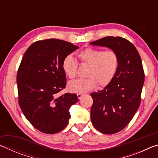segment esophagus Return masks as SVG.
I'll use <instances>...</instances> for the list:
<instances>
[{"label": "esophagus", "mask_w": 158, "mask_h": 158, "mask_svg": "<svg viewBox=\"0 0 158 158\" xmlns=\"http://www.w3.org/2000/svg\"><path fill=\"white\" fill-rule=\"evenodd\" d=\"M84 94H83V93H78V94H77V97H78L79 100H81V97H82V96H84Z\"/></svg>", "instance_id": "34e87169"}]
</instances>
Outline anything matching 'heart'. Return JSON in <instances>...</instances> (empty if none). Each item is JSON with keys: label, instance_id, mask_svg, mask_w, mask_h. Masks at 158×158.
Masks as SVG:
<instances>
[{"label": "heart", "instance_id": "heart-1", "mask_svg": "<svg viewBox=\"0 0 158 158\" xmlns=\"http://www.w3.org/2000/svg\"><path fill=\"white\" fill-rule=\"evenodd\" d=\"M80 62L89 65L86 77L70 81L68 88L73 93H85L95 89L97 84L100 86L109 84L115 76L119 65V58L114 50L103 51L100 49L89 47L78 54ZM63 69L69 78L74 79L77 75L78 63L72 55L64 58Z\"/></svg>", "mask_w": 158, "mask_h": 158}]
</instances>
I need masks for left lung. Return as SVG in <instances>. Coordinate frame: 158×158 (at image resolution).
Here are the masks:
<instances>
[{
  "mask_svg": "<svg viewBox=\"0 0 158 158\" xmlns=\"http://www.w3.org/2000/svg\"><path fill=\"white\" fill-rule=\"evenodd\" d=\"M117 53L119 65L113 79L102 90L92 93L91 122L100 132L111 135L129 124L141 102L144 72L136 47L121 37L108 36L90 42Z\"/></svg>",
  "mask_w": 158,
  "mask_h": 158,
  "instance_id": "obj_1",
  "label": "left lung"
}]
</instances>
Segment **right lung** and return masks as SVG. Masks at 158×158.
I'll return each instance as SVG.
<instances>
[{"mask_svg": "<svg viewBox=\"0 0 158 158\" xmlns=\"http://www.w3.org/2000/svg\"><path fill=\"white\" fill-rule=\"evenodd\" d=\"M78 46L58 39L37 41L29 47L18 69L19 105L33 126L46 134L65 128L70 118L69 108L78 102L77 94L67 93L62 64Z\"/></svg>", "mask_w": 158, "mask_h": 158, "instance_id": "right-lung-1", "label": "right lung"}]
</instances>
